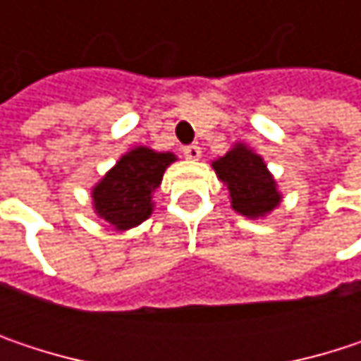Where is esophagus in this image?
<instances>
[{"instance_id": "esophagus-1", "label": "esophagus", "mask_w": 361, "mask_h": 361, "mask_svg": "<svg viewBox=\"0 0 361 361\" xmlns=\"http://www.w3.org/2000/svg\"><path fill=\"white\" fill-rule=\"evenodd\" d=\"M200 154H202L200 146H196V144L183 146V157H185V159H190V161H198V159H200Z\"/></svg>"}]
</instances>
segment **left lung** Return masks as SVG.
Listing matches in <instances>:
<instances>
[{
	"instance_id": "1",
	"label": "left lung",
	"mask_w": 361,
	"mask_h": 361,
	"mask_svg": "<svg viewBox=\"0 0 361 361\" xmlns=\"http://www.w3.org/2000/svg\"><path fill=\"white\" fill-rule=\"evenodd\" d=\"M219 180L228 183L234 211L245 217H263L280 204V192L263 159L247 146H234L226 157L213 163Z\"/></svg>"
}]
</instances>
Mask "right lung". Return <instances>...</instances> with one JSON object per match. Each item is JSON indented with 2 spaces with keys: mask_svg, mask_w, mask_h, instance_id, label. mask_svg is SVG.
<instances>
[{
  "mask_svg": "<svg viewBox=\"0 0 361 361\" xmlns=\"http://www.w3.org/2000/svg\"><path fill=\"white\" fill-rule=\"evenodd\" d=\"M176 161L171 152L133 148L94 188V209L114 230L140 226L152 213V192L159 188L165 169Z\"/></svg>",
  "mask_w": 361,
  "mask_h": 361,
  "instance_id": "add662e5",
  "label": "right lung"
}]
</instances>
